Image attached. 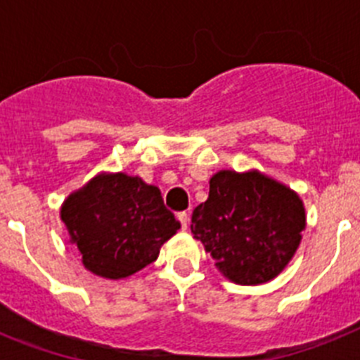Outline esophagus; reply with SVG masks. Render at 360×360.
I'll list each match as a JSON object with an SVG mask.
<instances>
[{"label":"esophagus","instance_id":"34e87169","mask_svg":"<svg viewBox=\"0 0 360 360\" xmlns=\"http://www.w3.org/2000/svg\"><path fill=\"white\" fill-rule=\"evenodd\" d=\"M176 218L178 221H180V229H182V231H187V227H189V214H187V212H180Z\"/></svg>","mask_w":360,"mask_h":360}]
</instances>
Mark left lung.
Segmentation results:
<instances>
[{"mask_svg":"<svg viewBox=\"0 0 360 360\" xmlns=\"http://www.w3.org/2000/svg\"><path fill=\"white\" fill-rule=\"evenodd\" d=\"M307 227L295 191L257 169H221L209 180V198L193 211L191 232L211 252L216 269L236 285L278 278Z\"/></svg>","mask_w":360,"mask_h":360,"instance_id":"1","label":"left lung"}]
</instances>
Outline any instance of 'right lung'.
<instances>
[{
	"label": "right lung",
	"instance_id": "right-lung-1",
	"mask_svg": "<svg viewBox=\"0 0 360 360\" xmlns=\"http://www.w3.org/2000/svg\"><path fill=\"white\" fill-rule=\"evenodd\" d=\"M61 219L84 269L106 279L148 266L180 229L160 189L126 173H98L73 191L63 202Z\"/></svg>",
	"mask_w": 360,
	"mask_h": 360
}]
</instances>
